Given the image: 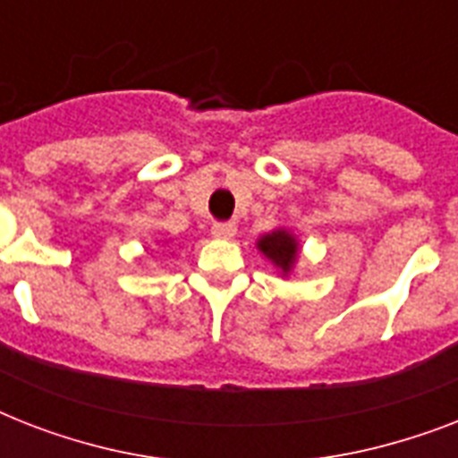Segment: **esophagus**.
I'll return each mask as SVG.
<instances>
[{
    "label": "esophagus",
    "mask_w": 458,
    "mask_h": 458,
    "mask_svg": "<svg viewBox=\"0 0 458 458\" xmlns=\"http://www.w3.org/2000/svg\"><path fill=\"white\" fill-rule=\"evenodd\" d=\"M237 233V225L233 221H216L211 225V235L221 237V240H230Z\"/></svg>",
    "instance_id": "1"
}]
</instances>
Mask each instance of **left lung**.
I'll list each match as a JSON object with an SVG mask.
<instances>
[{
	"instance_id": "obj_1",
	"label": "left lung",
	"mask_w": 458,
	"mask_h": 458,
	"mask_svg": "<svg viewBox=\"0 0 458 458\" xmlns=\"http://www.w3.org/2000/svg\"><path fill=\"white\" fill-rule=\"evenodd\" d=\"M259 250L264 251L266 257L271 259L273 264L280 266L283 271H287L293 266L294 257H297V242L287 230H276L271 235H266L259 240Z\"/></svg>"
}]
</instances>
